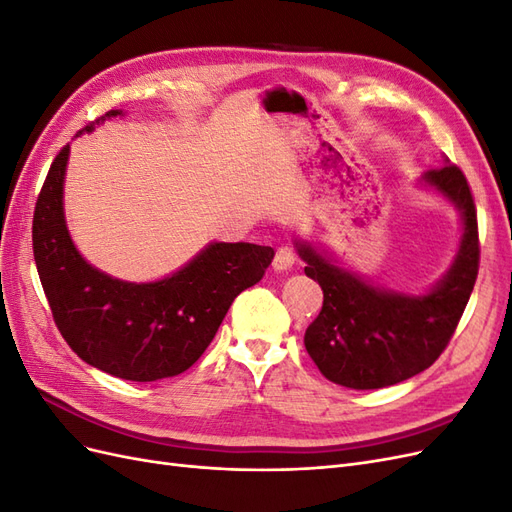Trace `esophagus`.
<instances>
[{
    "label": "esophagus",
    "mask_w": 512,
    "mask_h": 512,
    "mask_svg": "<svg viewBox=\"0 0 512 512\" xmlns=\"http://www.w3.org/2000/svg\"><path fill=\"white\" fill-rule=\"evenodd\" d=\"M294 262H297V250H294L292 245H282L280 250H277V254H275L273 265H275L277 271H286V269H290L294 265Z\"/></svg>",
    "instance_id": "34e87169"
}]
</instances>
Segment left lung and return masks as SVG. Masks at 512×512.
<instances>
[{
  "instance_id": "left-lung-1",
  "label": "left lung",
  "mask_w": 512,
  "mask_h": 512,
  "mask_svg": "<svg viewBox=\"0 0 512 512\" xmlns=\"http://www.w3.org/2000/svg\"><path fill=\"white\" fill-rule=\"evenodd\" d=\"M463 213L459 254L444 280L425 297H404L365 284L301 245L307 277L324 292L320 314L305 331V348L324 378L348 389H382L438 361L451 342L476 284L480 241L470 183L457 164L423 177Z\"/></svg>"
}]
</instances>
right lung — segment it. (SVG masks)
<instances>
[{"instance_id":"obj_1","label":"right lung","mask_w":512,"mask_h":512,"mask_svg":"<svg viewBox=\"0 0 512 512\" xmlns=\"http://www.w3.org/2000/svg\"><path fill=\"white\" fill-rule=\"evenodd\" d=\"M119 113L108 111L81 132ZM68 151L70 145L61 147L49 168L32 226L34 260L57 329L85 363L115 378L179 376L207 350L237 294L262 280L273 247L213 243L162 282L113 280L89 267L68 235L61 207Z\"/></svg>"}]
</instances>
